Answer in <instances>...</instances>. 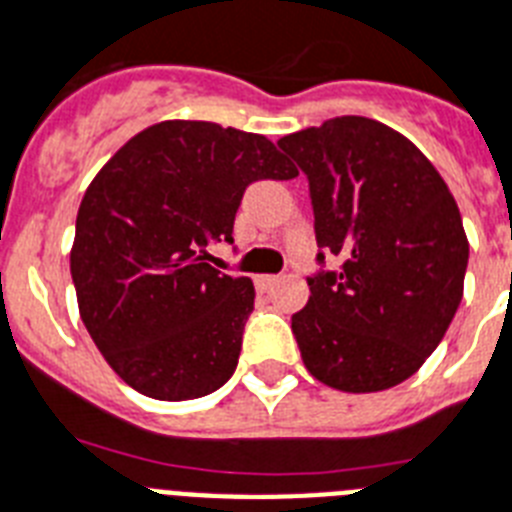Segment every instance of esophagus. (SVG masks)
<instances>
[{
    "label": "esophagus",
    "instance_id": "obj_1",
    "mask_svg": "<svg viewBox=\"0 0 512 512\" xmlns=\"http://www.w3.org/2000/svg\"><path fill=\"white\" fill-rule=\"evenodd\" d=\"M278 281H281V278H278V276H260V278H257V284L263 286V289H270V286H276Z\"/></svg>",
    "mask_w": 512,
    "mask_h": 512
}]
</instances>
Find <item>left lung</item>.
Masks as SVG:
<instances>
[{
  "mask_svg": "<svg viewBox=\"0 0 512 512\" xmlns=\"http://www.w3.org/2000/svg\"><path fill=\"white\" fill-rule=\"evenodd\" d=\"M278 147L307 176L315 215L321 268L292 315L305 368L339 392L402 384L439 347L463 299L458 202L421 149L378 120L342 115Z\"/></svg>",
  "mask_w": 512,
  "mask_h": 512,
  "instance_id": "8db88e82",
  "label": "left lung"
}]
</instances>
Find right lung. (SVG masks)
<instances>
[{
    "label": "right lung",
    "instance_id": "right-lung-1",
    "mask_svg": "<svg viewBox=\"0 0 512 512\" xmlns=\"http://www.w3.org/2000/svg\"><path fill=\"white\" fill-rule=\"evenodd\" d=\"M297 168L273 141L207 120L144 128L110 157L78 207L70 276L110 368L152 400H197L234 376L255 286L205 263L234 242L255 181Z\"/></svg>",
    "mask_w": 512,
    "mask_h": 512
}]
</instances>
